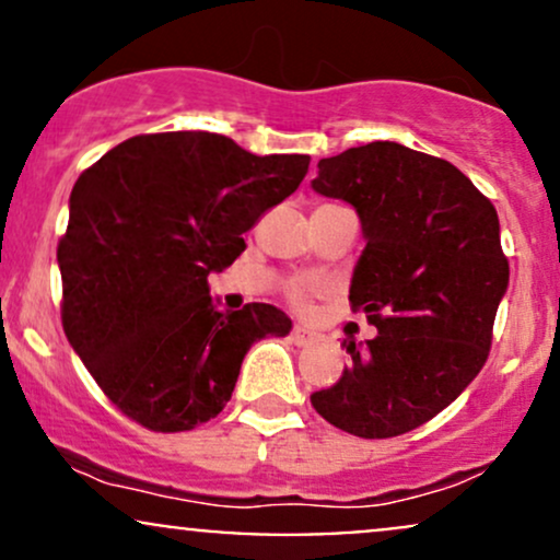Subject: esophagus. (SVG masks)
Returning <instances> with one entry per match:
<instances>
[{"mask_svg":"<svg viewBox=\"0 0 560 560\" xmlns=\"http://www.w3.org/2000/svg\"><path fill=\"white\" fill-rule=\"evenodd\" d=\"M289 337H292L294 345H311V342H316L318 334L307 329V326L298 324V326H292V331H289Z\"/></svg>","mask_w":560,"mask_h":560,"instance_id":"34e87169","label":"esophagus"}]
</instances>
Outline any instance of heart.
I'll use <instances>...</instances> for the list:
<instances>
[{
    "instance_id": "heart-1",
    "label": "heart",
    "mask_w": 560,
    "mask_h": 560,
    "mask_svg": "<svg viewBox=\"0 0 560 560\" xmlns=\"http://www.w3.org/2000/svg\"><path fill=\"white\" fill-rule=\"evenodd\" d=\"M318 284H313V281H302V279H298V281H289V287H287V298H289V302H292V305H298V307H305L307 305V300H311V294L313 292H318Z\"/></svg>"
}]
</instances>
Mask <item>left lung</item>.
<instances>
[{
    "instance_id": "8db88e82",
    "label": "left lung",
    "mask_w": 560,
    "mask_h": 560,
    "mask_svg": "<svg viewBox=\"0 0 560 560\" xmlns=\"http://www.w3.org/2000/svg\"><path fill=\"white\" fill-rule=\"evenodd\" d=\"M313 189L361 215L350 305L378 334L365 347L347 339L352 365L311 402L347 434H405L445 410L490 355L508 289L498 210L453 163L395 141L324 158Z\"/></svg>"
}]
</instances>
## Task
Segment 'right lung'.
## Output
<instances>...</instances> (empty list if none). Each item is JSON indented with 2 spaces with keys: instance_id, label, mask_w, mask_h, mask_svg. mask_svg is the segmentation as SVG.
I'll list each match as a JSON object with an SVG mask.
<instances>
[{
  "instance_id": "right-lung-1",
  "label": "right lung",
  "mask_w": 560,
  "mask_h": 560,
  "mask_svg": "<svg viewBox=\"0 0 560 560\" xmlns=\"http://www.w3.org/2000/svg\"><path fill=\"white\" fill-rule=\"evenodd\" d=\"M307 155H253L208 131L120 141L70 191L57 244L62 329L120 413L150 432L215 419L253 342L292 329L279 307H213L208 276L298 189Z\"/></svg>"
}]
</instances>
